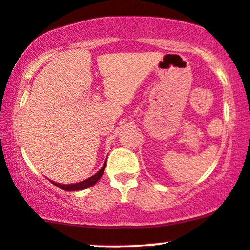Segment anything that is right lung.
<instances>
[{
  "mask_svg": "<svg viewBox=\"0 0 250 250\" xmlns=\"http://www.w3.org/2000/svg\"><path fill=\"white\" fill-rule=\"evenodd\" d=\"M106 164H107V161L104 162V165H102L101 169L99 170L95 174H93V176L89 177V178L83 180V182L76 183V184H60V183L52 182V180H51V183H52L53 185H56L57 188H62V190H65V191H80V190H85V188H91V186H93V185L96 184V183L99 182V179H100L101 177H102V174H104V167H106Z\"/></svg>",
  "mask_w": 250,
  "mask_h": 250,
  "instance_id": "1",
  "label": "right lung"
}]
</instances>
